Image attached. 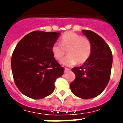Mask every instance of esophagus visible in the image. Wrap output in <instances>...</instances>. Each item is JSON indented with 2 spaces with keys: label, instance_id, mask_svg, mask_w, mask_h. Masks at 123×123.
Wrapping results in <instances>:
<instances>
[{
  "label": "esophagus",
  "instance_id": "esophagus-1",
  "mask_svg": "<svg viewBox=\"0 0 123 123\" xmlns=\"http://www.w3.org/2000/svg\"><path fill=\"white\" fill-rule=\"evenodd\" d=\"M68 71H70L69 68H64V72H65V73L67 72H68Z\"/></svg>",
  "mask_w": 123,
  "mask_h": 123
}]
</instances>
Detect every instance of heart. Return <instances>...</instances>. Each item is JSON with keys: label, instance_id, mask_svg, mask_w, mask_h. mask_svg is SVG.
I'll return each mask as SVG.
<instances>
[{"label": "heart", "instance_id": "b5f03b06", "mask_svg": "<svg viewBox=\"0 0 123 123\" xmlns=\"http://www.w3.org/2000/svg\"><path fill=\"white\" fill-rule=\"evenodd\" d=\"M92 49L90 41L72 31L62 35L61 44L55 43L51 47L54 57L59 61L64 57L66 51H68V56L61 61L62 65L66 67H72L77 62H85L90 56Z\"/></svg>", "mask_w": 123, "mask_h": 123}]
</instances>
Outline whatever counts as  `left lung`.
<instances>
[{
    "mask_svg": "<svg viewBox=\"0 0 123 123\" xmlns=\"http://www.w3.org/2000/svg\"><path fill=\"white\" fill-rule=\"evenodd\" d=\"M90 41L92 53L82 66L72 68L76 75L70 87L76 96L82 99H92L102 92L111 76L113 63L112 53L102 37L90 30H82Z\"/></svg>",
    "mask_w": 123,
    "mask_h": 123,
    "instance_id": "1",
    "label": "left lung"
}]
</instances>
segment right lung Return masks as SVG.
Returning a JSON list of instances; mask_svg holds the SVG:
<instances>
[{
	"instance_id": "add662e5",
	"label": "right lung",
	"mask_w": 123,
	"mask_h": 123,
	"mask_svg": "<svg viewBox=\"0 0 123 123\" xmlns=\"http://www.w3.org/2000/svg\"><path fill=\"white\" fill-rule=\"evenodd\" d=\"M61 33L35 31L19 41L11 59L12 74L19 90L27 97L39 99L53 92L55 82L64 73L51 47Z\"/></svg>"
}]
</instances>
